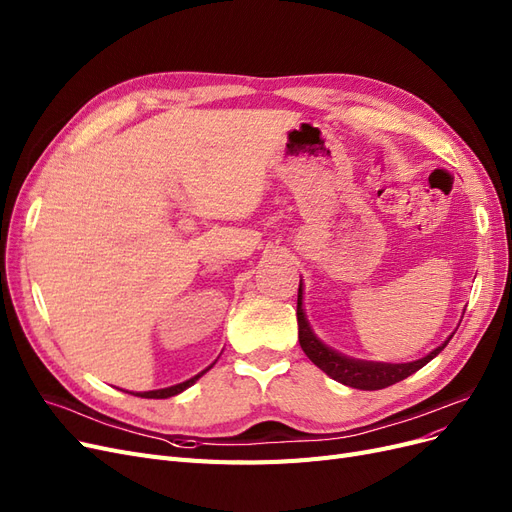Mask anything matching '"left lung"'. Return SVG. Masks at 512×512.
<instances>
[{"label":"left lung","mask_w":512,"mask_h":512,"mask_svg":"<svg viewBox=\"0 0 512 512\" xmlns=\"http://www.w3.org/2000/svg\"><path fill=\"white\" fill-rule=\"evenodd\" d=\"M297 325H299V346L306 352L310 361L323 369L335 382H342L350 388L358 390H382L396 382L405 380L411 373L420 371L426 363H430L434 356H437L445 346H439L432 350L428 356L420 358V361L403 363V365H388V363H365V361H354V358L342 356L327 348L320 339L312 333L308 320L304 316V308H301V280H299V291H297Z\"/></svg>","instance_id":"1"}]
</instances>
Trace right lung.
<instances>
[{"label": "right lung", "mask_w": 512, "mask_h": 512, "mask_svg": "<svg viewBox=\"0 0 512 512\" xmlns=\"http://www.w3.org/2000/svg\"><path fill=\"white\" fill-rule=\"evenodd\" d=\"M211 369V367H208ZM208 369H204L202 373H198L196 377H192V380H187V382H183V384H177V386H170V388H162V390H151V392H139V394H135V396H143V399H168V396H175V394H179V392H183L185 388H189L192 386L198 377H202Z\"/></svg>", "instance_id": "obj_1"}]
</instances>
